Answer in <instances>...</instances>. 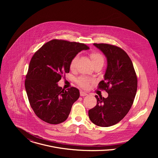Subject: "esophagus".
<instances>
[{
	"label": "esophagus",
	"instance_id": "esophagus-1",
	"mask_svg": "<svg viewBox=\"0 0 158 158\" xmlns=\"http://www.w3.org/2000/svg\"><path fill=\"white\" fill-rule=\"evenodd\" d=\"M87 94H86L85 93H84L83 91L80 92V96H87Z\"/></svg>",
	"mask_w": 158,
	"mask_h": 158
}]
</instances>
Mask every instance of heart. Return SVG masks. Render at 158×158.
<instances>
[{
    "label": "heart",
    "mask_w": 158,
    "mask_h": 158,
    "mask_svg": "<svg viewBox=\"0 0 158 158\" xmlns=\"http://www.w3.org/2000/svg\"><path fill=\"white\" fill-rule=\"evenodd\" d=\"M90 57H91L93 64L94 65H98V64H104V59L103 56L98 52H93L91 54H90ZM79 58V56L76 55L71 60L70 64H69V69L71 71H74L76 68V63L77 62ZM77 83L78 84L82 87V88L86 89L89 87V83H90V80L87 79L85 77H80L78 81H77Z\"/></svg>",
    "instance_id": "1"
}]
</instances>
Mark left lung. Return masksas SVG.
I'll use <instances>...</instances> for the list:
<instances>
[{
	"label": "left lung",
	"mask_w": 158,
	"mask_h": 158,
	"mask_svg": "<svg viewBox=\"0 0 158 158\" xmlns=\"http://www.w3.org/2000/svg\"><path fill=\"white\" fill-rule=\"evenodd\" d=\"M106 56L107 66L104 79L98 89L104 90L108 96H95L97 104L88 112L94 124L109 127L121 121L130 110L138 88V78L132 62L121 48L108 44H94Z\"/></svg>",
	"instance_id": "1"
}]
</instances>
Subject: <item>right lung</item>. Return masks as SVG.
Segmentation results:
<instances>
[{
  "mask_svg": "<svg viewBox=\"0 0 158 158\" xmlns=\"http://www.w3.org/2000/svg\"><path fill=\"white\" fill-rule=\"evenodd\" d=\"M89 49L84 44L53 39L35 52L26 76L25 87L30 105L39 119L57 124L68 118L79 91L74 87L66 91L57 82L63 74L69 73L71 59Z\"/></svg>",
  "mask_w": 158,
  "mask_h": 158,
  "instance_id": "right-lung-1",
  "label": "right lung"
}]
</instances>
